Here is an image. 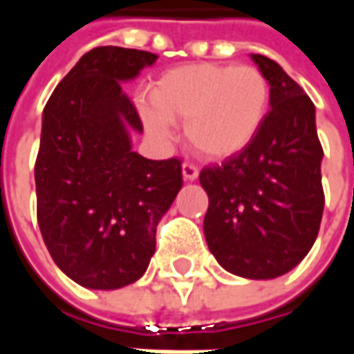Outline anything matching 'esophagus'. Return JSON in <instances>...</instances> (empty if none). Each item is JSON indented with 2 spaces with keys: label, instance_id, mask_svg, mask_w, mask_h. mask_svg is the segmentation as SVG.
Masks as SVG:
<instances>
[{
  "label": "esophagus",
  "instance_id": "esophagus-1",
  "mask_svg": "<svg viewBox=\"0 0 354 354\" xmlns=\"http://www.w3.org/2000/svg\"><path fill=\"white\" fill-rule=\"evenodd\" d=\"M182 174H184L185 180L193 182V180H197V176H199V169L193 162H184L182 165Z\"/></svg>",
  "mask_w": 354,
  "mask_h": 354
}]
</instances>
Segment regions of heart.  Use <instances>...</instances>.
Listing matches in <instances>:
<instances>
[{
	"instance_id": "b5f03b06",
	"label": "heart",
	"mask_w": 354,
	"mask_h": 354,
	"mask_svg": "<svg viewBox=\"0 0 354 354\" xmlns=\"http://www.w3.org/2000/svg\"><path fill=\"white\" fill-rule=\"evenodd\" d=\"M151 102L140 104L147 131L167 138L170 123H182L193 149L210 159L243 151L266 123L271 85L256 66L201 62L162 73Z\"/></svg>"
}]
</instances>
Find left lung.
I'll return each instance as SVG.
<instances>
[{
    "mask_svg": "<svg viewBox=\"0 0 354 354\" xmlns=\"http://www.w3.org/2000/svg\"><path fill=\"white\" fill-rule=\"evenodd\" d=\"M271 85L258 136L201 170L205 237L218 263L245 279H274L304 260L319 235L324 192L311 98L271 58L252 55Z\"/></svg>",
    "mask_w": 354,
    "mask_h": 354,
    "instance_id": "8db88e82",
    "label": "left lung"
}]
</instances>
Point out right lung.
<instances>
[{"mask_svg":"<svg viewBox=\"0 0 354 354\" xmlns=\"http://www.w3.org/2000/svg\"><path fill=\"white\" fill-rule=\"evenodd\" d=\"M157 55L96 47L43 109L35 159L37 223L62 271L81 286L115 290L146 273L155 233L182 189V161L132 151L142 121L121 83Z\"/></svg>","mask_w":354,"mask_h":354,"instance_id":"obj_1","label":"right lung"}]
</instances>
